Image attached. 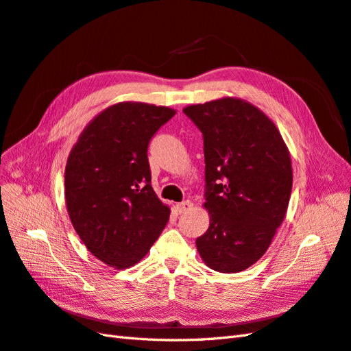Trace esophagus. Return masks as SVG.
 <instances>
[{"label": "esophagus", "instance_id": "esophagus-1", "mask_svg": "<svg viewBox=\"0 0 351 351\" xmlns=\"http://www.w3.org/2000/svg\"><path fill=\"white\" fill-rule=\"evenodd\" d=\"M176 210L179 213H184V212H188V210L193 208V203L189 202V199H186V202H182V203H178L176 206Z\"/></svg>", "mask_w": 351, "mask_h": 351}]
</instances>
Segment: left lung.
Wrapping results in <instances>:
<instances>
[{
  "label": "left lung",
  "mask_w": 351,
  "mask_h": 351,
  "mask_svg": "<svg viewBox=\"0 0 351 351\" xmlns=\"http://www.w3.org/2000/svg\"><path fill=\"white\" fill-rule=\"evenodd\" d=\"M184 113L204 141L210 225L197 250L216 272H241L266 253L285 217L291 157L272 120L244 99L225 97Z\"/></svg>",
  "instance_id": "8db88e82"
}]
</instances>
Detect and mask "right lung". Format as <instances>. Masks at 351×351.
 <instances>
[{
    "label": "right lung",
    "instance_id": "add662e5",
    "mask_svg": "<svg viewBox=\"0 0 351 351\" xmlns=\"http://www.w3.org/2000/svg\"><path fill=\"white\" fill-rule=\"evenodd\" d=\"M175 110L125 101L79 135L64 172L67 213L97 258L116 269L138 263L165 229L170 208L152 186L148 144Z\"/></svg>",
    "mask_w": 351,
    "mask_h": 351
}]
</instances>
